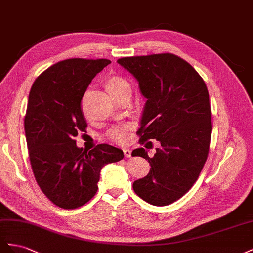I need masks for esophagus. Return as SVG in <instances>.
Masks as SVG:
<instances>
[{"label": "esophagus", "instance_id": "1", "mask_svg": "<svg viewBox=\"0 0 253 253\" xmlns=\"http://www.w3.org/2000/svg\"><path fill=\"white\" fill-rule=\"evenodd\" d=\"M123 151H124V155H125V157H130L131 156V150L129 149V148H124L123 149Z\"/></svg>", "mask_w": 253, "mask_h": 253}]
</instances>
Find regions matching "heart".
<instances>
[{"label":"heart","instance_id":"1","mask_svg":"<svg viewBox=\"0 0 253 253\" xmlns=\"http://www.w3.org/2000/svg\"><path fill=\"white\" fill-rule=\"evenodd\" d=\"M106 90L109 94L114 98L117 97L123 93L127 91H130V85L125 81L124 78L119 77V76H112L107 79L106 82ZM127 126H118L108 132V136L109 139L113 142L117 143H124L126 139V133H127Z\"/></svg>","mask_w":253,"mask_h":253}]
</instances>
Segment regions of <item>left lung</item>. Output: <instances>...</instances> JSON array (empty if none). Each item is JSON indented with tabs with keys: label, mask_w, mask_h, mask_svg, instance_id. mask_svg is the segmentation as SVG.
<instances>
[{
	"label": "left lung",
	"mask_w": 253,
	"mask_h": 253,
	"mask_svg": "<svg viewBox=\"0 0 253 253\" xmlns=\"http://www.w3.org/2000/svg\"><path fill=\"white\" fill-rule=\"evenodd\" d=\"M118 63L136 79L146 98L140 141L160 143L153 158L143 147L132 151L151 167L132 187L146 203L168 206L191 189L207 161L212 133L207 85L190 63L172 54L125 57Z\"/></svg>",
	"instance_id": "1"
}]
</instances>
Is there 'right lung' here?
<instances>
[{
    "mask_svg": "<svg viewBox=\"0 0 253 253\" xmlns=\"http://www.w3.org/2000/svg\"><path fill=\"white\" fill-rule=\"evenodd\" d=\"M108 59L73 58L55 63L36 79L24 119L33 172L41 191L62 209L84 206L97 192L100 170L124 158L123 150L99 144L90 151L75 136L86 122L82 98Z\"/></svg>",
    "mask_w": 253,
    "mask_h": 253,
    "instance_id": "right-lung-1",
    "label": "right lung"
}]
</instances>
